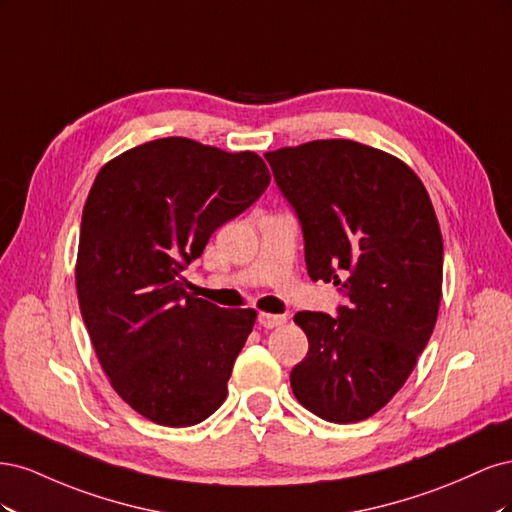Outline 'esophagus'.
<instances>
[{"mask_svg":"<svg viewBox=\"0 0 512 512\" xmlns=\"http://www.w3.org/2000/svg\"><path fill=\"white\" fill-rule=\"evenodd\" d=\"M258 322L262 324L265 329H275V327H282V324L286 322V316H277V314H258Z\"/></svg>","mask_w":512,"mask_h":512,"instance_id":"1","label":"esophagus"}]
</instances>
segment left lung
Segmentation results:
<instances>
[{
    "label": "left lung",
    "instance_id": "obj_1",
    "mask_svg": "<svg viewBox=\"0 0 512 512\" xmlns=\"http://www.w3.org/2000/svg\"><path fill=\"white\" fill-rule=\"evenodd\" d=\"M305 237L307 273L342 286L337 318L299 312L309 350L290 371L299 404L359 423L406 384L438 320L442 232L414 170L346 138L265 153Z\"/></svg>",
    "mask_w": 512,
    "mask_h": 512
}]
</instances>
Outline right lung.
<instances>
[{
  "label": "right lung",
  "mask_w": 512,
  "mask_h": 512,
  "mask_svg": "<svg viewBox=\"0 0 512 512\" xmlns=\"http://www.w3.org/2000/svg\"><path fill=\"white\" fill-rule=\"evenodd\" d=\"M269 181L254 151L168 136L123 151L91 185L79 307L108 382L151 423L190 427L224 404L256 312L194 297L183 269Z\"/></svg>",
  "instance_id": "1"
}]
</instances>
